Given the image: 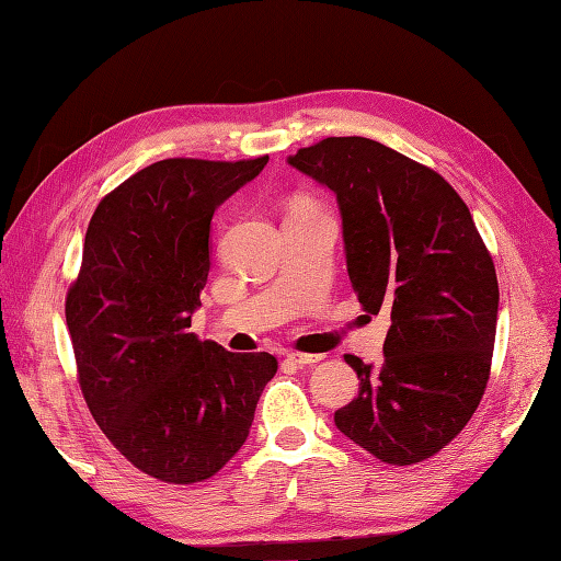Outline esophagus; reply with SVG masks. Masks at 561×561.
<instances>
[{
  "mask_svg": "<svg viewBox=\"0 0 561 561\" xmlns=\"http://www.w3.org/2000/svg\"><path fill=\"white\" fill-rule=\"evenodd\" d=\"M287 359L296 366H316L318 362H323V354H304V352H289Z\"/></svg>",
  "mask_w": 561,
  "mask_h": 561,
  "instance_id": "1",
  "label": "esophagus"
}]
</instances>
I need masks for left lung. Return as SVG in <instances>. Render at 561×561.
Here are the masks:
<instances>
[{
    "label": "left lung",
    "instance_id": "8db88e82",
    "mask_svg": "<svg viewBox=\"0 0 561 561\" xmlns=\"http://www.w3.org/2000/svg\"><path fill=\"white\" fill-rule=\"evenodd\" d=\"M289 163L337 195L352 289L390 316L378 366L347 354L359 396L340 432L388 465L448 446L490 380L499 284L462 197L428 165L366 137H328Z\"/></svg>",
    "mask_w": 561,
    "mask_h": 561
}]
</instances>
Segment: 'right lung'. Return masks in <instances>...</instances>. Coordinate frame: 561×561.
<instances>
[{
  "label": "right lung",
  "mask_w": 561,
  "mask_h": 561,
  "mask_svg": "<svg viewBox=\"0 0 561 561\" xmlns=\"http://www.w3.org/2000/svg\"><path fill=\"white\" fill-rule=\"evenodd\" d=\"M163 159L105 195L87 229L65 316L93 420L149 478L209 480L245 444L277 374L267 352L199 342L190 316L209 274V224L226 197L265 169Z\"/></svg>",
  "instance_id": "1"
}]
</instances>
